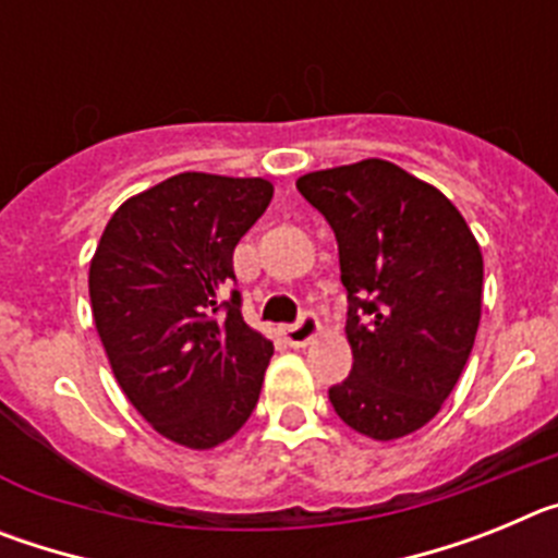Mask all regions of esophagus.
I'll return each instance as SVG.
<instances>
[{
    "mask_svg": "<svg viewBox=\"0 0 558 558\" xmlns=\"http://www.w3.org/2000/svg\"><path fill=\"white\" fill-rule=\"evenodd\" d=\"M318 318H315L313 313H302L299 315V322L290 324V327H284V340H288L290 347H307L310 340H315V335H318Z\"/></svg>",
    "mask_w": 558,
    "mask_h": 558,
    "instance_id": "esophagus-1",
    "label": "esophagus"
}]
</instances>
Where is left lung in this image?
Wrapping results in <instances>:
<instances>
[{
	"label": "left lung",
	"mask_w": 558,
	"mask_h": 558,
	"mask_svg": "<svg viewBox=\"0 0 558 558\" xmlns=\"http://www.w3.org/2000/svg\"><path fill=\"white\" fill-rule=\"evenodd\" d=\"M338 240L352 374L329 388L352 430L425 427L461 377L481 324L483 256L461 211L383 159L295 181Z\"/></svg>",
	"instance_id": "8db88e82"
}]
</instances>
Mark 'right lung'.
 I'll return each mask as SVG.
<instances>
[{"instance_id":"1","label":"right lung","mask_w":558,"mask_h":558,"mask_svg":"<svg viewBox=\"0 0 558 558\" xmlns=\"http://www.w3.org/2000/svg\"><path fill=\"white\" fill-rule=\"evenodd\" d=\"M274 198L265 179L179 172L113 211L88 268L95 327L131 405L190 450L248 422L274 343L240 313L234 245Z\"/></svg>"}]
</instances>
